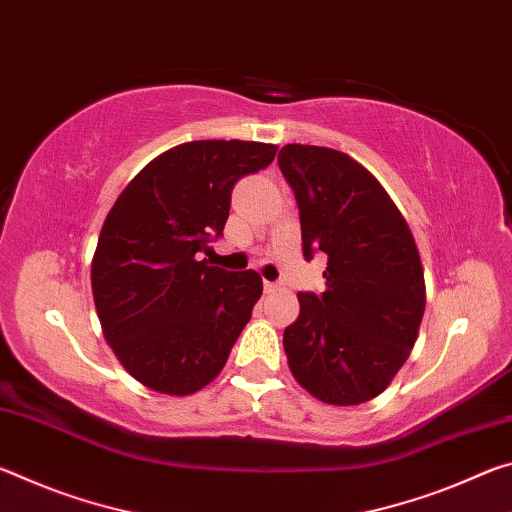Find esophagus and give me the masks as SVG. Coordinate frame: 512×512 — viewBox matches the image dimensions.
<instances>
[{
  "label": "esophagus",
  "mask_w": 512,
  "mask_h": 512,
  "mask_svg": "<svg viewBox=\"0 0 512 512\" xmlns=\"http://www.w3.org/2000/svg\"><path fill=\"white\" fill-rule=\"evenodd\" d=\"M282 289V284L280 282H264V291L266 293H275V291H280Z\"/></svg>",
  "instance_id": "obj_1"
}]
</instances>
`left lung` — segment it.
I'll return each mask as SVG.
<instances>
[{
	"mask_svg": "<svg viewBox=\"0 0 512 512\" xmlns=\"http://www.w3.org/2000/svg\"><path fill=\"white\" fill-rule=\"evenodd\" d=\"M277 164L298 203L302 255H327V289L298 293L300 316L284 329L289 368L320 402L363 404L391 384L418 339V248L386 189L350 155L287 144Z\"/></svg>",
	"mask_w": 512,
	"mask_h": 512,
	"instance_id": "1",
	"label": "left lung"
}]
</instances>
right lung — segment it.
Wrapping results in <instances>:
<instances>
[{"label":"right lung","mask_w":512,"mask_h":512,"mask_svg":"<svg viewBox=\"0 0 512 512\" xmlns=\"http://www.w3.org/2000/svg\"><path fill=\"white\" fill-rule=\"evenodd\" d=\"M275 151L241 140L173 146L108 212L92 259L94 305L121 366L151 391H201L250 320L262 277L210 266L203 255L223 235L232 187L268 167Z\"/></svg>","instance_id":"add662e5"}]
</instances>
